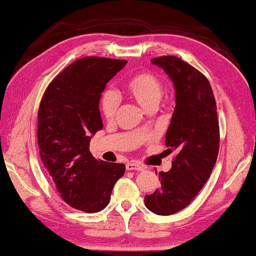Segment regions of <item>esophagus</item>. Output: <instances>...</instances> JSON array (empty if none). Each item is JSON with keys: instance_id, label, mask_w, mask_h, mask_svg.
Segmentation results:
<instances>
[{"instance_id": "esophagus-1", "label": "esophagus", "mask_w": 256, "mask_h": 256, "mask_svg": "<svg viewBox=\"0 0 256 256\" xmlns=\"http://www.w3.org/2000/svg\"><path fill=\"white\" fill-rule=\"evenodd\" d=\"M126 169L128 170H144L142 166H140L139 164L136 162H128L126 164Z\"/></svg>"}]
</instances>
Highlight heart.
Listing matches in <instances>:
<instances>
[{
	"mask_svg": "<svg viewBox=\"0 0 256 256\" xmlns=\"http://www.w3.org/2000/svg\"><path fill=\"white\" fill-rule=\"evenodd\" d=\"M125 92L139 104L144 110L156 109L164 96V86L156 75L142 72L133 75L124 86ZM117 110V100L111 92H106L100 100L103 116L111 120Z\"/></svg>",
	"mask_w": 256,
	"mask_h": 256,
	"instance_id": "obj_1",
	"label": "heart"
}]
</instances>
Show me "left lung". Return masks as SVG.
Returning a JSON list of instances; mask_svg holds the SVG:
<instances>
[{
	"label": "left lung",
	"mask_w": 256,
	"mask_h": 256,
	"mask_svg": "<svg viewBox=\"0 0 256 256\" xmlns=\"http://www.w3.org/2000/svg\"><path fill=\"white\" fill-rule=\"evenodd\" d=\"M175 89V109L166 132V146L176 156L168 172H159L161 186L145 196L153 214L169 216L192 203L210 178L219 150V124L208 78L178 56L153 58Z\"/></svg>",
	"instance_id": "left-lung-1"
}]
</instances>
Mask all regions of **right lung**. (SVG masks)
Returning a JSON list of instances; mask_svg holds the SVG:
<instances>
[{
  "instance_id": "right-lung-1",
  "label": "right lung",
  "mask_w": 256,
  "mask_h": 256,
  "mask_svg": "<svg viewBox=\"0 0 256 256\" xmlns=\"http://www.w3.org/2000/svg\"><path fill=\"white\" fill-rule=\"evenodd\" d=\"M125 60L86 56L64 68L42 96L38 111L40 158L58 192L72 208L98 212L109 204L125 164L98 161L89 145L103 128L100 98Z\"/></svg>"
}]
</instances>
